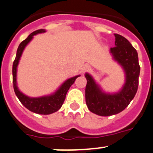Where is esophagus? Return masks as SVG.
<instances>
[{
	"mask_svg": "<svg viewBox=\"0 0 153 153\" xmlns=\"http://www.w3.org/2000/svg\"><path fill=\"white\" fill-rule=\"evenodd\" d=\"M90 67H89L88 65H85L84 67H83V71H86V70H90Z\"/></svg>",
	"mask_w": 153,
	"mask_h": 153,
	"instance_id": "esophagus-1",
	"label": "esophagus"
}]
</instances>
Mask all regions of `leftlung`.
<instances>
[{"label": "left lung", "mask_w": 153, "mask_h": 153, "mask_svg": "<svg viewBox=\"0 0 153 153\" xmlns=\"http://www.w3.org/2000/svg\"><path fill=\"white\" fill-rule=\"evenodd\" d=\"M114 35L116 47L110 48V53L125 72L126 82L122 90L111 94L104 93L90 74H85L87 80L85 90L86 106L90 111L101 117L117 114L125 109L134 98L139 85L140 67L137 51L124 36Z\"/></svg>", "instance_id": "1"}]
</instances>
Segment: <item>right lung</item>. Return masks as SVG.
Instances as JSON below:
<instances>
[{
	"label": "right lung",
	"mask_w": 153,
	"mask_h": 153,
	"mask_svg": "<svg viewBox=\"0 0 153 153\" xmlns=\"http://www.w3.org/2000/svg\"><path fill=\"white\" fill-rule=\"evenodd\" d=\"M44 32H46V30L44 29L37 30L33 33H31L27 36V38L25 39L24 41H22L20 44L18 48H17L15 60L13 63L12 73H13V90L15 92L16 96L19 99V100L21 101V103L27 109H29L30 111L33 112V113H37V114L48 115L55 113L61 108L62 105L65 100V98H66L67 91L71 86V85L74 84L76 79L78 76H79V75L70 78V79L65 81L64 83L60 86V88L58 89L53 94H51L50 96H44V97L33 98V97H29L27 96L24 95V93H22L19 90L17 86V67L19 63V60L21 59V55H22L23 51H24L25 47L28 44V43L33 39L34 35L37 34V33H44Z\"/></svg>",
	"instance_id": "1"
}]
</instances>
